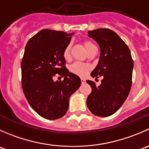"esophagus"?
I'll return each mask as SVG.
<instances>
[{"instance_id":"34e87169","label":"esophagus","mask_w":149,"mask_h":149,"mask_svg":"<svg viewBox=\"0 0 149 149\" xmlns=\"http://www.w3.org/2000/svg\"><path fill=\"white\" fill-rule=\"evenodd\" d=\"M81 81L82 84H83L86 83V80H85L84 79H83V78H81Z\"/></svg>"}]
</instances>
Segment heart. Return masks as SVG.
<instances>
[{"mask_svg":"<svg viewBox=\"0 0 149 149\" xmlns=\"http://www.w3.org/2000/svg\"><path fill=\"white\" fill-rule=\"evenodd\" d=\"M82 44H83L84 47L86 49V51L87 52V53L92 49L95 47V46L92 42H90L89 41H82ZM70 50H71V46H70V44H68L65 48L64 51H63V57H64V58L65 60H69L70 59ZM90 70V65L88 64H86V63H75L70 66V70L71 73H73L75 75H77L79 76H81V77L86 76Z\"/></svg>","mask_w":149,"mask_h":149,"instance_id":"b5f03b06","label":"heart"}]
</instances>
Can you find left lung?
Masks as SVG:
<instances>
[{
  "instance_id": "8db88e82",
  "label": "left lung",
  "mask_w": 149,
  "mask_h": 149,
  "mask_svg": "<svg viewBox=\"0 0 149 149\" xmlns=\"http://www.w3.org/2000/svg\"><path fill=\"white\" fill-rule=\"evenodd\" d=\"M88 36L100 49L99 62L91 76L103 79L98 86L92 81H86L92 87L86 105L94 115L106 117L116 113L129 95L133 60L127 45L113 30L97 29L88 31Z\"/></svg>"
}]
</instances>
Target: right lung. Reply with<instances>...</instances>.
Here are the masks:
<instances>
[{"label": "right lung", "instance_id": "1", "mask_svg": "<svg viewBox=\"0 0 149 149\" xmlns=\"http://www.w3.org/2000/svg\"><path fill=\"white\" fill-rule=\"evenodd\" d=\"M72 35L44 29L26 44L21 63L22 86L31 108L44 119L65 116L69 98L81 85L80 78L65 68L63 57ZM57 75L64 76V80L54 82Z\"/></svg>", "mask_w": 149, "mask_h": 149}]
</instances>
